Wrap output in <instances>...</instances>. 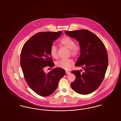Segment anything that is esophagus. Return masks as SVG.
<instances>
[{
  "instance_id": "34e87169",
  "label": "esophagus",
  "mask_w": 121,
  "mask_h": 121,
  "mask_svg": "<svg viewBox=\"0 0 121 121\" xmlns=\"http://www.w3.org/2000/svg\"><path fill=\"white\" fill-rule=\"evenodd\" d=\"M70 72H69V71H66V74H67V75H69L70 74Z\"/></svg>"
}]
</instances>
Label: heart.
Masks as SVG:
<instances>
[{"instance_id": "1", "label": "heart", "mask_w": 121, "mask_h": 121, "mask_svg": "<svg viewBox=\"0 0 121 121\" xmlns=\"http://www.w3.org/2000/svg\"><path fill=\"white\" fill-rule=\"evenodd\" d=\"M60 43L69 49L71 55L73 57L77 56L80 52V47L75 44V41L73 39L69 36H64L59 41ZM50 53L52 58L54 59L58 58L57 48L55 45H52L50 49ZM73 64V62L70 59H62L57 62L56 66L63 69H69Z\"/></svg>"}]
</instances>
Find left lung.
Masks as SVG:
<instances>
[{
  "label": "left lung",
  "mask_w": 121,
  "mask_h": 121,
  "mask_svg": "<svg viewBox=\"0 0 121 121\" xmlns=\"http://www.w3.org/2000/svg\"><path fill=\"white\" fill-rule=\"evenodd\" d=\"M65 33L78 42L81 54L75 66L81 67L84 70L82 73L79 70L71 72L76 76L71 87L78 93L90 94L97 90L104 80L108 64L106 47L98 37L86 29Z\"/></svg>",
  "instance_id": "8db88e82"
}]
</instances>
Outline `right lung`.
Returning <instances> with one entry per match:
<instances>
[{"instance_id": "1", "label": "right lung", "mask_w": 121, "mask_h": 121, "mask_svg": "<svg viewBox=\"0 0 121 121\" xmlns=\"http://www.w3.org/2000/svg\"><path fill=\"white\" fill-rule=\"evenodd\" d=\"M62 34L58 32H43L33 36L23 45L20 54V65L25 80L38 95L46 97L54 92L65 70L57 68L48 73L46 69L54 65L50 53L54 41Z\"/></svg>"}]
</instances>
